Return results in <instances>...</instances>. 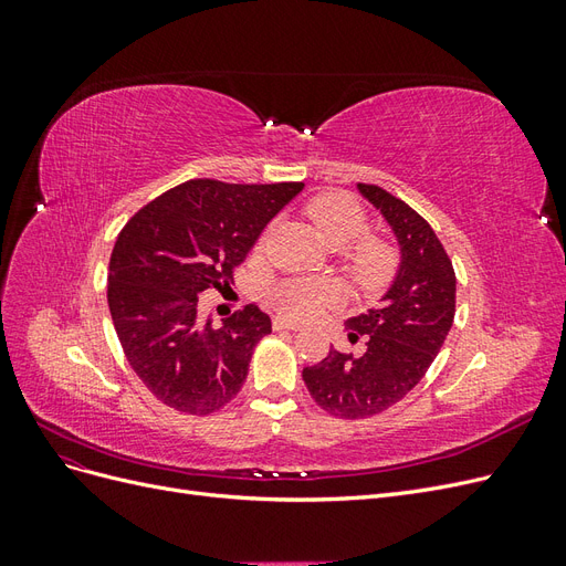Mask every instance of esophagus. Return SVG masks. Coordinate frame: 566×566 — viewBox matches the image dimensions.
Masks as SVG:
<instances>
[{
  "instance_id": "1",
  "label": "esophagus",
  "mask_w": 566,
  "mask_h": 566,
  "mask_svg": "<svg viewBox=\"0 0 566 566\" xmlns=\"http://www.w3.org/2000/svg\"><path fill=\"white\" fill-rule=\"evenodd\" d=\"M302 325L300 323H293V321H285L281 316L273 318V331H300Z\"/></svg>"
}]
</instances>
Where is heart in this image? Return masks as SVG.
<instances>
[{"instance_id":"obj_1","label":"heart","mask_w":566,"mask_h":566,"mask_svg":"<svg viewBox=\"0 0 566 566\" xmlns=\"http://www.w3.org/2000/svg\"><path fill=\"white\" fill-rule=\"evenodd\" d=\"M306 214L325 243L342 248L347 269L358 285L375 287L389 279L397 254L382 238L366 233L368 214L356 198L347 193H323L306 205ZM335 297V283L321 279H287L271 290L273 306L295 321L318 316Z\"/></svg>"}]
</instances>
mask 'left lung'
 <instances>
[{
    "instance_id": "8db88e82",
    "label": "left lung",
    "mask_w": 566,
    "mask_h": 566,
    "mask_svg": "<svg viewBox=\"0 0 566 566\" xmlns=\"http://www.w3.org/2000/svg\"><path fill=\"white\" fill-rule=\"evenodd\" d=\"M358 193L380 210L401 248V264L380 304L345 328L361 354L337 352L302 370L312 399L335 418L378 416L401 401L432 366L455 316V271L432 227L403 200L373 184Z\"/></svg>"
}]
</instances>
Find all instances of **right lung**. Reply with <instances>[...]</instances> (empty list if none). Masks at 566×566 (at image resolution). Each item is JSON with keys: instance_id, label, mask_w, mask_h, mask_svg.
I'll list each match as a JSON object with an SVG mask.
<instances>
[{"instance_id": "add662e5", "label": "right lung", "mask_w": 566, "mask_h": 566, "mask_svg": "<svg viewBox=\"0 0 566 566\" xmlns=\"http://www.w3.org/2000/svg\"><path fill=\"white\" fill-rule=\"evenodd\" d=\"M304 188L191 179L150 200L119 231L108 264V306L139 380L165 406L210 416L241 391L271 318L256 304L221 325L198 297L224 293L269 221Z\"/></svg>"}]
</instances>
